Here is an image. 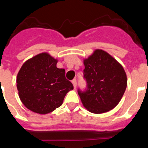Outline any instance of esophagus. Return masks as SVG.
<instances>
[{
  "label": "esophagus",
  "instance_id": "esophagus-1",
  "mask_svg": "<svg viewBox=\"0 0 148 148\" xmlns=\"http://www.w3.org/2000/svg\"><path fill=\"white\" fill-rule=\"evenodd\" d=\"M72 84H73V86H74V88H76V86H77V81L76 79H74V80H72Z\"/></svg>",
  "mask_w": 148,
  "mask_h": 148
}]
</instances>
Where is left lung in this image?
I'll use <instances>...</instances> for the list:
<instances>
[{
  "label": "left lung",
  "mask_w": 148,
  "mask_h": 148,
  "mask_svg": "<svg viewBox=\"0 0 148 148\" xmlns=\"http://www.w3.org/2000/svg\"><path fill=\"white\" fill-rule=\"evenodd\" d=\"M84 64L88 89L84 93L78 91L84 107L93 114H103L114 109L127 88V79L123 66L101 49H95L84 58Z\"/></svg>",
  "instance_id": "obj_1"
}]
</instances>
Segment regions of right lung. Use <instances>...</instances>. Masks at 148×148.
<instances>
[{"label": "right lung", "mask_w": 148, "mask_h": 148, "mask_svg": "<svg viewBox=\"0 0 148 148\" xmlns=\"http://www.w3.org/2000/svg\"><path fill=\"white\" fill-rule=\"evenodd\" d=\"M58 61L49 53L43 52L26 60L21 67L17 76L18 95L31 111L40 114L52 112L74 89L65 77V70L57 67Z\"/></svg>", "instance_id": "right-lung-1"}]
</instances>
